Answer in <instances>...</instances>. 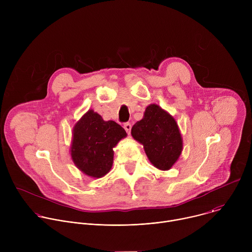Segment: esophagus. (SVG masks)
I'll return each instance as SVG.
<instances>
[{"label":"esophagus","mask_w":252,"mask_h":252,"mask_svg":"<svg viewBox=\"0 0 252 252\" xmlns=\"http://www.w3.org/2000/svg\"><path fill=\"white\" fill-rule=\"evenodd\" d=\"M124 127H125V129H126V131L129 134V132H130V129H131V125L129 124V123H126L125 125H124Z\"/></svg>","instance_id":"obj_1"}]
</instances>
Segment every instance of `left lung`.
<instances>
[{"label": "left lung", "instance_id": "left-lung-1", "mask_svg": "<svg viewBox=\"0 0 252 252\" xmlns=\"http://www.w3.org/2000/svg\"><path fill=\"white\" fill-rule=\"evenodd\" d=\"M132 137L143 146L148 158L160 170H168L183 152V136L174 118L156 103L131 127Z\"/></svg>", "mask_w": 252, "mask_h": 252}]
</instances>
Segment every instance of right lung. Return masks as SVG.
<instances>
[{"label":"right lung","instance_id":"1","mask_svg":"<svg viewBox=\"0 0 252 252\" xmlns=\"http://www.w3.org/2000/svg\"><path fill=\"white\" fill-rule=\"evenodd\" d=\"M126 130L114 121H103L89 110L74 126L70 157L85 174L100 178L109 173L114 161V148L126 136Z\"/></svg>","mask_w":252,"mask_h":252}]
</instances>
